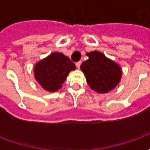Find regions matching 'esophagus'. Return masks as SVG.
I'll use <instances>...</instances> for the list:
<instances>
[{
    "instance_id": "obj_1",
    "label": "esophagus",
    "mask_w": 150,
    "mask_h": 150,
    "mask_svg": "<svg viewBox=\"0 0 150 150\" xmlns=\"http://www.w3.org/2000/svg\"><path fill=\"white\" fill-rule=\"evenodd\" d=\"M75 65H76V67H77L78 68H79V67H80V65H81V62L79 61V62H76V63H75Z\"/></svg>"
}]
</instances>
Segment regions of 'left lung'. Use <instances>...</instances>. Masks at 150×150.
I'll list each match as a JSON object with an SVG mask.
<instances>
[{
	"label": "left lung",
	"mask_w": 150,
	"mask_h": 150,
	"mask_svg": "<svg viewBox=\"0 0 150 150\" xmlns=\"http://www.w3.org/2000/svg\"><path fill=\"white\" fill-rule=\"evenodd\" d=\"M88 59L80 66L89 87L98 93H108L120 83L122 71L117 63L103 53H87Z\"/></svg>",
	"instance_id": "8db88e82"
}]
</instances>
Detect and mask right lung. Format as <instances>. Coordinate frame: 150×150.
Segmentation results:
<instances>
[{
	"label": "right lung",
	"mask_w": 150,
	"mask_h": 150,
	"mask_svg": "<svg viewBox=\"0 0 150 150\" xmlns=\"http://www.w3.org/2000/svg\"><path fill=\"white\" fill-rule=\"evenodd\" d=\"M75 69L74 62L62 53H51L34 66V77L46 91H56L62 88L69 72Z\"/></svg>",
	"instance_id": "right-lung-1"
}]
</instances>
